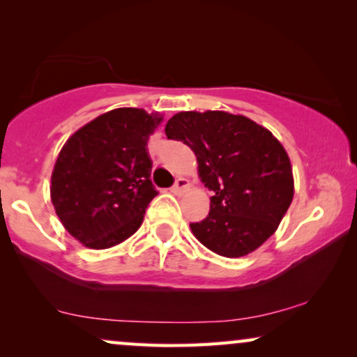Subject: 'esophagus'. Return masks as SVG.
<instances>
[{
  "label": "esophagus",
  "mask_w": 357,
  "mask_h": 357,
  "mask_svg": "<svg viewBox=\"0 0 357 357\" xmlns=\"http://www.w3.org/2000/svg\"><path fill=\"white\" fill-rule=\"evenodd\" d=\"M188 187H190V183H188V180L187 178H177L175 180V183H174V187L170 188L172 190V193H175V195H183L185 192H187L188 190Z\"/></svg>",
  "instance_id": "esophagus-1"
}]
</instances>
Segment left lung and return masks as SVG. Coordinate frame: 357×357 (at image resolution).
<instances>
[{
    "label": "left lung",
    "mask_w": 357,
    "mask_h": 357,
    "mask_svg": "<svg viewBox=\"0 0 357 357\" xmlns=\"http://www.w3.org/2000/svg\"><path fill=\"white\" fill-rule=\"evenodd\" d=\"M165 135L192 148L199 178L214 192L208 216L190 224L204 247L237 258L275 234L294 197V180L271 131L247 116L208 110L174 115Z\"/></svg>",
    "instance_id": "left-lung-1"
}]
</instances>
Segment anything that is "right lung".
I'll list each match as a JSON object with an SVG mask.
<instances>
[{
    "instance_id": "obj_1",
    "label": "right lung",
    "mask_w": 357,
    "mask_h": 357,
    "mask_svg": "<svg viewBox=\"0 0 357 357\" xmlns=\"http://www.w3.org/2000/svg\"><path fill=\"white\" fill-rule=\"evenodd\" d=\"M160 120L143 109H115L63 146L52 174V203L66 231L86 247H114L139 229L158 195L146 146Z\"/></svg>"
}]
</instances>
